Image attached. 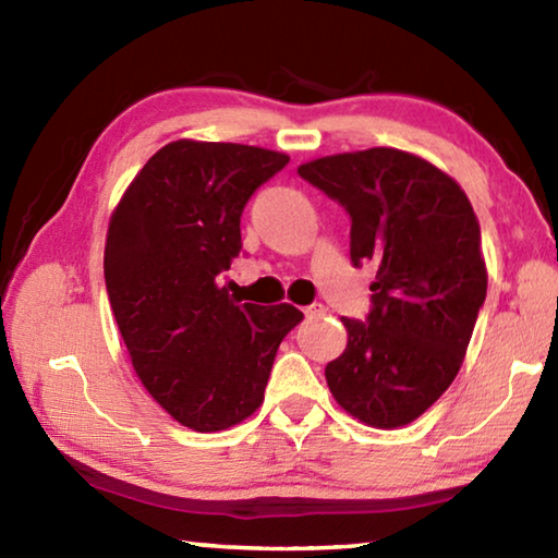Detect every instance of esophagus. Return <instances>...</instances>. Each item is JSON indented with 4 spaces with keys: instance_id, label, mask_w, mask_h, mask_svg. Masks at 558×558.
Returning a JSON list of instances; mask_svg holds the SVG:
<instances>
[{
    "instance_id": "34e87169",
    "label": "esophagus",
    "mask_w": 558,
    "mask_h": 558,
    "mask_svg": "<svg viewBox=\"0 0 558 558\" xmlns=\"http://www.w3.org/2000/svg\"><path fill=\"white\" fill-rule=\"evenodd\" d=\"M327 315V307L323 305V302H313V305L305 307V317H325Z\"/></svg>"
}]
</instances>
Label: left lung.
Returning <instances> with one entry per match:
<instances>
[{"label": "left lung", "instance_id": "obj_1", "mask_svg": "<svg viewBox=\"0 0 558 558\" xmlns=\"http://www.w3.org/2000/svg\"><path fill=\"white\" fill-rule=\"evenodd\" d=\"M298 174L349 214V256L374 268L369 315L342 317L349 339L325 369L329 391L366 426H405L456 379L485 302L477 216L446 172L393 147Z\"/></svg>", "mask_w": 558, "mask_h": 558}]
</instances>
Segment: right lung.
Returning <instances> with one entry per match:
<instances>
[{
	"mask_svg": "<svg viewBox=\"0 0 558 558\" xmlns=\"http://www.w3.org/2000/svg\"><path fill=\"white\" fill-rule=\"evenodd\" d=\"M290 162L272 149L177 140L147 159L112 211L108 300L132 366L174 421L231 428L263 403L276 352L302 313L231 300L241 214Z\"/></svg>",
	"mask_w": 558,
	"mask_h": 558,
	"instance_id": "obj_1",
	"label": "right lung"
}]
</instances>
